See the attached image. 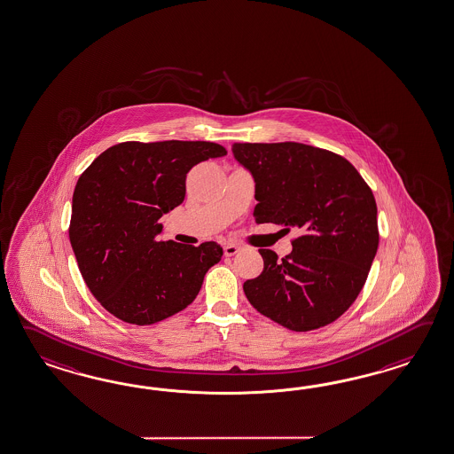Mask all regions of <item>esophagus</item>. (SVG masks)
I'll return each instance as SVG.
<instances>
[{"mask_svg":"<svg viewBox=\"0 0 454 454\" xmlns=\"http://www.w3.org/2000/svg\"><path fill=\"white\" fill-rule=\"evenodd\" d=\"M223 249H224V255H226V257H231V255L238 254L241 247H239L238 244L228 243Z\"/></svg>","mask_w":454,"mask_h":454,"instance_id":"1","label":"esophagus"}]
</instances>
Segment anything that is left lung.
<instances>
[{
  "mask_svg": "<svg viewBox=\"0 0 454 454\" xmlns=\"http://www.w3.org/2000/svg\"><path fill=\"white\" fill-rule=\"evenodd\" d=\"M255 184V223L299 230L290 254L259 249L261 276L244 282L251 305L292 332L340 318L364 287L376 257L377 207L344 157L300 143L232 145Z\"/></svg>",
  "mask_w": 454,
  "mask_h": 454,
  "instance_id": "8db88e82",
  "label": "left lung"
}]
</instances>
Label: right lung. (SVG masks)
<instances>
[{
    "label": "right lung",
    "instance_id": "obj_1",
    "mask_svg": "<svg viewBox=\"0 0 454 454\" xmlns=\"http://www.w3.org/2000/svg\"><path fill=\"white\" fill-rule=\"evenodd\" d=\"M223 155V145L207 141H129L101 153L80 176L70 244L87 287L111 315L153 325L199 295L222 246L159 241V220L185 199L188 170Z\"/></svg>",
    "mask_w": 454,
    "mask_h": 454
}]
</instances>
